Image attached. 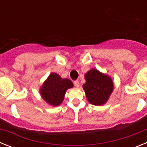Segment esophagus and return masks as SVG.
<instances>
[{"instance_id":"esophagus-1","label":"esophagus","mask_w":147,"mask_h":147,"mask_svg":"<svg viewBox=\"0 0 147 147\" xmlns=\"http://www.w3.org/2000/svg\"><path fill=\"white\" fill-rule=\"evenodd\" d=\"M74 84L76 88H79L80 87V82L78 81V80H76V81L74 82Z\"/></svg>"}]
</instances>
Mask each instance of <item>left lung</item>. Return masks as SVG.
<instances>
[{
  "mask_svg": "<svg viewBox=\"0 0 147 147\" xmlns=\"http://www.w3.org/2000/svg\"><path fill=\"white\" fill-rule=\"evenodd\" d=\"M85 78L83 88L88 102L94 105H104L113 90L112 80L96 69L88 71Z\"/></svg>",
  "mask_w": 147,
  "mask_h": 147,
  "instance_id": "obj_1",
  "label": "left lung"
}]
</instances>
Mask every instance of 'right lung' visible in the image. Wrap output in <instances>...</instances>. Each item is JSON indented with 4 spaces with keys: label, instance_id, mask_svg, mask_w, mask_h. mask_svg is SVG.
<instances>
[{
    "label": "right lung",
    "instance_id": "right-lung-1",
    "mask_svg": "<svg viewBox=\"0 0 147 147\" xmlns=\"http://www.w3.org/2000/svg\"><path fill=\"white\" fill-rule=\"evenodd\" d=\"M73 86L74 85L71 80H62L59 75L52 73L43 83L40 93L46 102L53 106H58L64 99L66 90Z\"/></svg>",
    "mask_w": 147,
    "mask_h": 147
}]
</instances>
